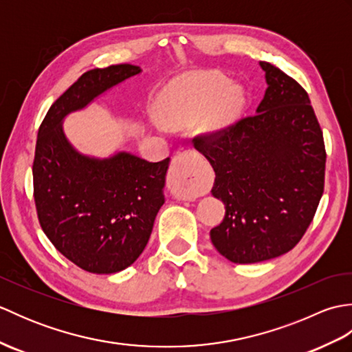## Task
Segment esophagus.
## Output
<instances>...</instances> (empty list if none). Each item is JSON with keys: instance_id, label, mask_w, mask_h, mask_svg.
I'll use <instances>...</instances> for the list:
<instances>
[{"instance_id": "obj_1", "label": "esophagus", "mask_w": 352, "mask_h": 352, "mask_svg": "<svg viewBox=\"0 0 352 352\" xmlns=\"http://www.w3.org/2000/svg\"><path fill=\"white\" fill-rule=\"evenodd\" d=\"M192 153H178L170 163L169 186L177 197L183 199H195L198 195V184L195 170L190 160Z\"/></svg>"}]
</instances>
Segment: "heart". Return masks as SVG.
<instances>
[{"label": "heart", "instance_id": "1", "mask_svg": "<svg viewBox=\"0 0 352 352\" xmlns=\"http://www.w3.org/2000/svg\"><path fill=\"white\" fill-rule=\"evenodd\" d=\"M245 106L242 89L219 72H192L172 81L160 94L157 110L163 124L184 129L197 122L206 134H218L236 121Z\"/></svg>", "mask_w": 352, "mask_h": 352}]
</instances>
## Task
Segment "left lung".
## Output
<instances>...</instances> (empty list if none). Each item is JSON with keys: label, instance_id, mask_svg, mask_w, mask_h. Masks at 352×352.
<instances>
[{"label": "left lung", "instance_id": "8db88e82", "mask_svg": "<svg viewBox=\"0 0 352 352\" xmlns=\"http://www.w3.org/2000/svg\"><path fill=\"white\" fill-rule=\"evenodd\" d=\"M267 89L256 115L218 134L193 138L214 170L212 193L226 216L210 230L214 248L233 263L289 252L316 213L325 180V145L302 86L260 62Z\"/></svg>", "mask_w": 352, "mask_h": 352}]
</instances>
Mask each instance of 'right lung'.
Listing matches in <instances>:
<instances>
[{
    "label": "right lung",
    "instance_id": "right-lung-1",
    "mask_svg": "<svg viewBox=\"0 0 352 352\" xmlns=\"http://www.w3.org/2000/svg\"><path fill=\"white\" fill-rule=\"evenodd\" d=\"M140 71L124 63L85 72L54 101L37 133L33 188L39 223L57 251L92 274L122 271L145 250L164 203L169 157L155 163L130 153L94 159L69 144L62 121Z\"/></svg>",
    "mask_w": 352,
    "mask_h": 352
}]
</instances>
